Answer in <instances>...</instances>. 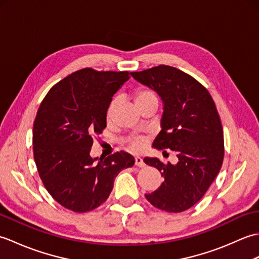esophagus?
<instances>
[{"label":"esophagus","mask_w":259,"mask_h":259,"mask_svg":"<svg viewBox=\"0 0 259 259\" xmlns=\"http://www.w3.org/2000/svg\"><path fill=\"white\" fill-rule=\"evenodd\" d=\"M135 163L138 167H145V162L141 157H135Z\"/></svg>","instance_id":"obj_1"}]
</instances>
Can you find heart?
I'll list each match as a JSON object with an SVG mask.
<instances>
[{
    "instance_id": "heart-1",
    "label": "heart",
    "mask_w": 259,
    "mask_h": 259,
    "mask_svg": "<svg viewBox=\"0 0 259 259\" xmlns=\"http://www.w3.org/2000/svg\"><path fill=\"white\" fill-rule=\"evenodd\" d=\"M152 99H157L155 92L151 90H148V89H144V90H140L137 92L136 103L139 104V103L147 101V100H152ZM115 106H117V100L113 99V100L110 102L108 110H107V118L108 119L112 117V113L114 111ZM145 145H146V140L144 138H137V139H134L133 141H131V147H133V149H135V150L144 149Z\"/></svg>"
}]
</instances>
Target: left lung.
Wrapping results in <instances>:
<instances>
[{"mask_svg":"<svg viewBox=\"0 0 259 259\" xmlns=\"http://www.w3.org/2000/svg\"><path fill=\"white\" fill-rule=\"evenodd\" d=\"M131 75L156 91L163 103L161 131L152 147L176 151L178 157L176 164H164L158 158L144 159L163 177L161 186L146 198L161 210L185 211L201 199L222 168L224 133L216 106L205 87L169 65Z\"/></svg>","mask_w":259,"mask_h":259,"instance_id":"obj_1","label":"left lung"}]
</instances>
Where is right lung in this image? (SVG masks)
<instances>
[{"label":"right lung","mask_w":259,"mask_h":259,"mask_svg":"<svg viewBox=\"0 0 259 259\" xmlns=\"http://www.w3.org/2000/svg\"><path fill=\"white\" fill-rule=\"evenodd\" d=\"M128 71L82 69L48 92L33 124V155L43 185L70 210L85 212L108 199L113 181L135 158L124 151L90 156L93 136L107 126L112 97L130 78Z\"/></svg>","instance_id":"obj_1"}]
</instances>
